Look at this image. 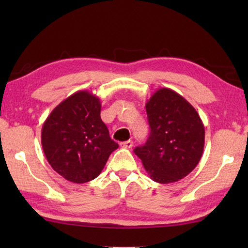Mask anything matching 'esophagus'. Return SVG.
<instances>
[{"instance_id":"34e87169","label":"esophagus","mask_w":248,"mask_h":248,"mask_svg":"<svg viewBox=\"0 0 248 248\" xmlns=\"http://www.w3.org/2000/svg\"><path fill=\"white\" fill-rule=\"evenodd\" d=\"M121 148H131L133 146V141L132 140H127V141H121L119 144Z\"/></svg>"}]
</instances>
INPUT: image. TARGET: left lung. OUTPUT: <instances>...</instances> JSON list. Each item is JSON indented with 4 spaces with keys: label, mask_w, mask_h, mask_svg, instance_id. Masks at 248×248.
<instances>
[{
    "label": "left lung",
    "mask_w": 248,
    "mask_h": 248,
    "mask_svg": "<svg viewBox=\"0 0 248 248\" xmlns=\"http://www.w3.org/2000/svg\"><path fill=\"white\" fill-rule=\"evenodd\" d=\"M150 135L134 154L157 183L186 177L202 159L204 127L197 110L181 94L160 88L146 103Z\"/></svg>",
    "instance_id": "1"
}]
</instances>
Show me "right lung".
Instances as JSON below:
<instances>
[{
    "mask_svg": "<svg viewBox=\"0 0 248 248\" xmlns=\"http://www.w3.org/2000/svg\"><path fill=\"white\" fill-rule=\"evenodd\" d=\"M101 102L88 91L62 101L46 119L41 145L52 168L73 183L97 178L118 144L100 117Z\"/></svg>",
    "mask_w": 248,
    "mask_h": 248,
    "instance_id": "add662e5",
    "label": "right lung"
}]
</instances>
